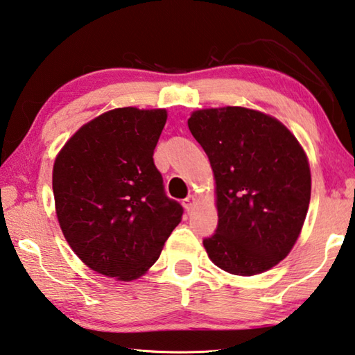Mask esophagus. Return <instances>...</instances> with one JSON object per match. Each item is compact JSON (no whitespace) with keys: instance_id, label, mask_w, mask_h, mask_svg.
Returning a JSON list of instances; mask_svg holds the SVG:
<instances>
[{"instance_id":"1","label":"esophagus","mask_w":355,"mask_h":355,"mask_svg":"<svg viewBox=\"0 0 355 355\" xmlns=\"http://www.w3.org/2000/svg\"><path fill=\"white\" fill-rule=\"evenodd\" d=\"M198 204V199H196V196H189V198H187L185 200H184V207H185V210L187 211H191L193 209H195V205Z\"/></svg>"}]
</instances>
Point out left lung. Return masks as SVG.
Returning <instances> with one entry per match:
<instances>
[{"label":"left lung","mask_w":355,"mask_h":355,"mask_svg":"<svg viewBox=\"0 0 355 355\" xmlns=\"http://www.w3.org/2000/svg\"><path fill=\"white\" fill-rule=\"evenodd\" d=\"M193 137L209 156L218 229L204 247L211 263L252 277L289 255L311 200L302 144L278 119L243 106L193 111Z\"/></svg>","instance_id":"obj_1"}]
</instances>
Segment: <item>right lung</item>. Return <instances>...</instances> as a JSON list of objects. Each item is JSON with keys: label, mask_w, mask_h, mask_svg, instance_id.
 <instances>
[{"label": "right lung", "mask_w": 355, "mask_h": 355, "mask_svg": "<svg viewBox=\"0 0 355 355\" xmlns=\"http://www.w3.org/2000/svg\"><path fill=\"white\" fill-rule=\"evenodd\" d=\"M166 110L106 111L73 132L52 170L55 213L72 252L100 275L132 282L182 219L153 155Z\"/></svg>", "instance_id": "1"}]
</instances>
